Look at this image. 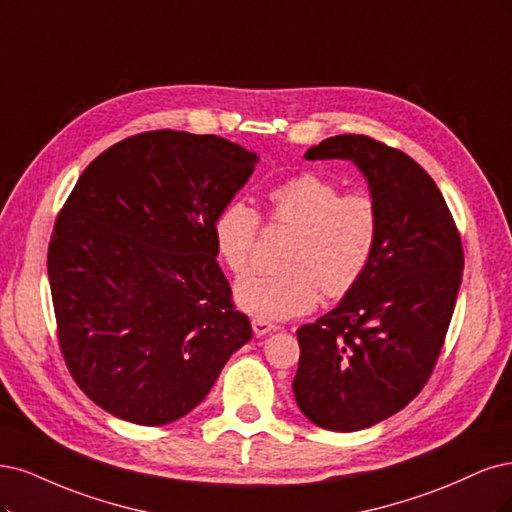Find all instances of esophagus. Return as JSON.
Masks as SVG:
<instances>
[{
  "label": "esophagus",
  "instance_id": "obj_1",
  "mask_svg": "<svg viewBox=\"0 0 512 512\" xmlns=\"http://www.w3.org/2000/svg\"><path fill=\"white\" fill-rule=\"evenodd\" d=\"M251 323H253V332H255L257 336H266V334H270V332H274V329H276L274 323L263 321V319H253Z\"/></svg>",
  "mask_w": 512,
  "mask_h": 512
}]
</instances>
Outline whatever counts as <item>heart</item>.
Wrapping results in <instances>:
<instances>
[{"label": "heart", "mask_w": 512, "mask_h": 512, "mask_svg": "<svg viewBox=\"0 0 512 512\" xmlns=\"http://www.w3.org/2000/svg\"><path fill=\"white\" fill-rule=\"evenodd\" d=\"M270 221L295 229L285 270L253 272L236 283V304L263 321L312 310L325 291L342 298L357 287L374 257L381 217L366 193H342L334 180L304 172L268 191ZM259 212L244 200L227 202L212 223L214 251L234 274L253 259Z\"/></svg>", "instance_id": "1"}]
</instances>
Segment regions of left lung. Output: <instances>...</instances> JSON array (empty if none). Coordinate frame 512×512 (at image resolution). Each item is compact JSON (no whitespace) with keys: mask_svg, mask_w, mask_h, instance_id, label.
<instances>
[{"mask_svg":"<svg viewBox=\"0 0 512 512\" xmlns=\"http://www.w3.org/2000/svg\"><path fill=\"white\" fill-rule=\"evenodd\" d=\"M304 157L353 161L381 217L364 278L332 312L298 329L295 402L325 430L357 432L402 410L430 378L464 251L432 176L398 148L346 134L310 146Z\"/></svg>","mask_w":512,"mask_h":512,"instance_id":"obj_1","label":"left lung"}]
</instances>
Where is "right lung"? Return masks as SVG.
Segmentation results:
<instances>
[{"label": "right lung", "mask_w": 512, "mask_h": 512, "mask_svg": "<svg viewBox=\"0 0 512 512\" xmlns=\"http://www.w3.org/2000/svg\"><path fill=\"white\" fill-rule=\"evenodd\" d=\"M259 157L219 136L159 129L95 157L48 244L57 336L89 400L138 425L185 417L251 340L212 223Z\"/></svg>", "instance_id": "add662e5"}]
</instances>
